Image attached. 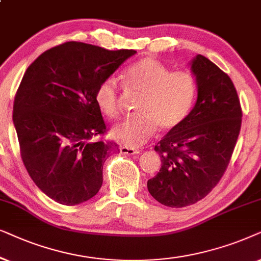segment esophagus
<instances>
[{
	"instance_id": "34e87169",
	"label": "esophagus",
	"mask_w": 261,
	"mask_h": 261,
	"mask_svg": "<svg viewBox=\"0 0 261 261\" xmlns=\"http://www.w3.org/2000/svg\"><path fill=\"white\" fill-rule=\"evenodd\" d=\"M120 152L124 155H137V154H140L141 150L140 149H134L130 147H121Z\"/></svg>"
}]
</instances>
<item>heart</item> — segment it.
<instances>
[{
  "label": "heart",
  "instance_id": "heart-1",
  "mask_svg": "<svg viewBox=\"0 0 261 261\" xmlns=\"http://www.w3.org/2000/svg\"><path fill=\"white\" fill-rule=\"evenodd\" d=\"M127 89L141 94L137 116L116 125L111 131L114 140L130 148L143 145L154 136L158 127L172 131L185 120L196 96L197 86L189 71H174L154 58H143L131 65L123 75ZM95 101L110 118L120 114V92L113 77L100 83Z\"/></svg>",
  "mask_w": 261,
  "mask_h": 261
}]
</instances>
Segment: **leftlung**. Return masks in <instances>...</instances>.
Instances as JSON below:
<instances>
[{
  "label": "left lung",
  "mask_w": 261,
  "mask_h": 261,
  "mask_svg": "<svg viewBox=\"0 0 261 261\" xmlns=\"http://www.w3.org/2000/svg\"><path fill=\"white\" fill-rule=\"evenodd\" d=\"M190 65L197 101L185 120L155 145L162 165L148 180L149 193L169 207L192 205L211 192L227 169L241 128L242 111L230 77L201 55Z\"/></svg>",
  "instance_id": "8db88e82"
}]
</instances>
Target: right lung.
Instances as JSON below:
<instances>
[{"mask_svg": "<svg viewBox=\"0 0 261 261\" xmlns=\"http://www.w3.org/2000/svg\"><path fill=\"white\" fill-rule=\"evenodd\" d=\"M135 50L111 51L68 41L41 54L27 68L13 106L23 165L51 199L77 205L102 185V167L114 143L106 133L95 92Z\"/></svg>", "mask_w": 261, "mask_h": 261, "instance_id": "add662e5", "label": "right lung"}]
</instances>
